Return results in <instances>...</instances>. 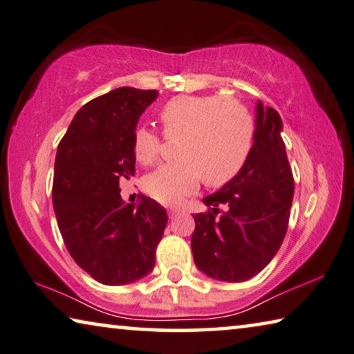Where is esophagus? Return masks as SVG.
Masks as SVG:
<instances>
[{
    "label": "esophagus",
    "mask_w": 354,
    "mask_h": 354,
    "mask_svg": "<svg viewBox=\"0 0 354 354\" xmlns=\"http://www.w3.org/2000/svg\"><path fill=\"white\" fill-rule=\"evenodd\" d=\"M180 212H182L180 207H171L169 210H167V214H169V218H174V216H177Z\"/></svg>",
    "instance_id": "1"
}]
</instances>
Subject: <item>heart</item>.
Segmentation results:
<instances>
[{
	"label": "heart",
	"instance_id": "b5f03b06",
	"mask_svg": "<svg viewBox=\"0 0 354 354\" xmlns=\"http://www.w3.org/2000/svg\"><path fill=\"white\" fill-rule=\"evenodd\" d=\"M160 122L167 139L180 138L177 161L162 165L144 178V189L165 205L180 204L201 182L221 187L245 166L253 145V118L242 104L220 96L180 95L161 107ZM160 138L140 127L133 138V153L142 166L160 155Z\"/></svg>",
	"mask_w": 354,
	"mask_h": 354
}]
</instances>
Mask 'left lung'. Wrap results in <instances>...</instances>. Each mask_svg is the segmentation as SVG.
<instances>
[{
    "label": "left lung",
    "instance_id": "left-lung-1",
    "mask_svg": "<svg viewBox=\"0 0 354 354\" xmlns=\"http://www.w3.org/2000/svg\"><path fill=\"white\" fill-rule=\"evenodd\" d=\"M253 145L242 171L196 214L192 237L194 264L221 281H245L268 266L283 242L295 194V180L281 139L279 112L257 104ZM227 212L216 217L218 205Z\"/></svg>",
    "mask_w": 354,
    "mask_h": 354
}]
</instances>
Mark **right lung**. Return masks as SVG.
I'll return each instance as SVG.
<instances>
[{
	"instance_id": "1",
	"label": "right lung",
	"mask_w": 354,
	"mask_h": 354,
	"mask_svg": "<svg viewBox=\"0 0 354 354\" xmlns=\"http://www.w3.org/2000/svg\"><path fill=\"white\" fill-rule=\"evenodd\" d=\"M156 90L122 86L86 102L58 145L53 210L73 259L102 285L144 279L167 225L150 198L124 204L120 182L136 174L133 138Z\"/></svg>"
}]
</instances>
